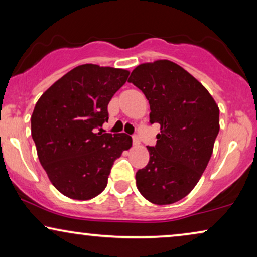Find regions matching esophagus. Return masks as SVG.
Returning a JSON list of instances; mask_svg holds the SVG:
<instances>
[{
  "mask_svg": "<svg viewBox=\"0 0 257 257\" xmlns=\"http://www.w3.org/2000/svg\"><path fill=\"white\" fill-rule=\"evenodd\" d=\"M132 140H133V145H135V146H138L139 144H140V139H139V137L137 136V135L132 136Z\"/></svg>",
  "mask_w": 257,
  "mask_h": 257,
  "instance_id": "obj_1",
  "label": "esophagus"
}]
</instances>
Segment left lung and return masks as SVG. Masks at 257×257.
Returning a JSON list of instances; mask_svg holds the SVG:
<instances>
[{
  "label": "left lung",
  "mask_w": 257,
  "mask_h": 257,
  "mask_svg": "<svg viewBox=\"0 0 257 257\" xmlns=\"http://www.w3.org/2000/svg\"><path fill=\"white\" fill-rule=\"evenodd\" d=\"M150 103V122L160 124L150 161L136 173L144 198L170 205L192 192L212 157L220 130L219 106L205 86L180 65L144 63L128 78Z\"/></svg>",
  "instance_id": "obj_1"
}]
</instances>
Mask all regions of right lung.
<instances>
[{"instance_id":"right-lung-1","label":"right lung","mask_w":257,"mask_h":257,"mask_svg":"<svg viewBox=\"0 0 257 257\" xmlns=\"http://www.w3.org/2000/svg\"><path fill=\"white\" fill-rule=\"evenodd\" d=\"M128 75L124 69L79 65L35 105L31 136L38 159L63 195L90 200L100 194L114 160L132 146L126 133L101 135L96 130L108 120L107 105Z\"/></svg>"}]
</instances>
